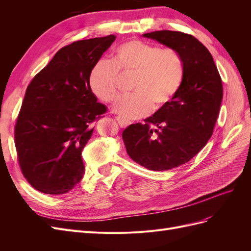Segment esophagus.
<instances>
[{
  "label": "esophagus",
  "instance_id": "esophagus-1",
  "mask_svg": "<svg viewBox=\"0 0 251 251\" xmlns=\"http://www.w3.org/2000/svg\"><path fill=\"white\" fill-rule=\"evenodd\" d=\"M116 119H117L118 124H119V126H120L121 127H126L127 126H130V121L125 120V119L120 118V117H116Z\"/></svg>",
  "mask_w": 251,
  "mask_h": 251
}]
</instances>
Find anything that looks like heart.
I'll return each mask as SVG.
<instances>
[{
	"instance_id": "b5f03b06",
	"label": "heart",
	"mask_w": 251,
	"mask_h": 251,
	"mask_svg": "<svg viewBox=\"0 0 251 251\" xmlns=\"http://www.w3.org/2000/svg\"><path fill=\"white\" fill-rule=\"evenodd\" d=\"M133 74L134 94L121 97L113 112L126 120L139 119L153 110H161L174 100L184 80L183 57L174 48L131 40L114 49L110 62L98 60L88 77L92 93L103 102L118 96L117 75Z\"/></svg>"
}]
</instances>
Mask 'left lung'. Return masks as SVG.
I'll return each mask as SVG.
<instances>
[{"instance_id":"obj_1","label":"left lung","mask_w":251,"mask_h":251,"mask_svg":"<svg viewBox=\"0 0 251 251\" xmlns=\"http://www.w3.org/2000/svg\"><path fill=\"white\" fill-rule=\"evenodd\" d=\"M143 36L180 53L184 80L170 104L144 124L128 126L123 139L135 162L151 171H168L188 162L211 137L223 98L222 80L209 51L193 35L161 30Z\"/></svg>"}]
</instances>
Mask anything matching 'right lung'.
Returning a JSON list of instances; mask_svg holds the SVG:
<instances>
[{
    "label": "right lung",
    "instance_id": "add662e5",
    "mask_svg": "<svg viewBox=\"0 0 251 251\" xmlns=\"http://www.w3.org/2000/svg\"><path fill=\"white\" fill-rule=\"evenodd\" d=\"M115 39L111 34L68 45L29 83L14 142L23 175L41 193L63 195L82 179L81 151L93 123L107 111L89 87V73Z\"/></svg>",
    "mask_w": 251,
    "mask_h": 251
}]
</instances>
